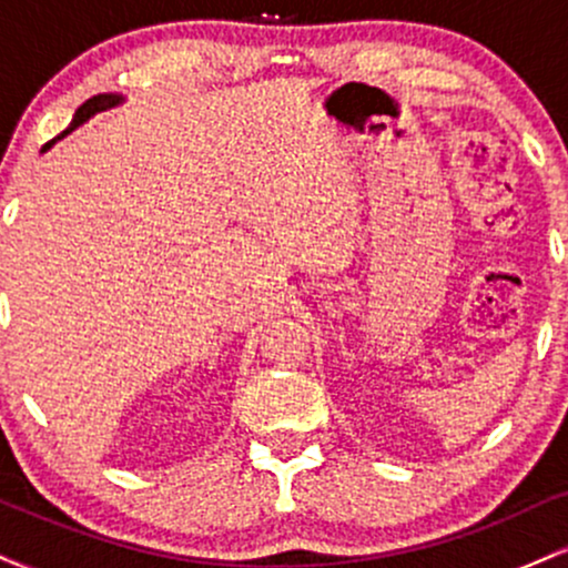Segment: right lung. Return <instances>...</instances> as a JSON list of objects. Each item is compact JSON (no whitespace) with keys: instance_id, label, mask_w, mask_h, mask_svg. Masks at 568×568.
I'll use <instances>...</instances> for the list:
<instances>
[{"instance_id":"1","label":"right lung","mask_w":568,"mask_h":568,"mask_svg":"<svg viewBox=\"0 0 568 568\" xmlns=\"http://www.w3.org/2000/svg\"><path fill=\"white\" fill-rule=\"evenodd\" d=\"M116 103H122V95H114V93H101V95H93V98H90V101H84L82 106L77 109V114H74V120H71V125H69L67 130H63L61 135H55L53 141H48V143H44V146H42V152H48V149L53 146L55 141H61L63 135H69L71 130H77V128H80L82 122H88L90 116H93V114L103 112V109H112V106H116Z\"/></svg>"}]
</instances>
